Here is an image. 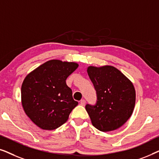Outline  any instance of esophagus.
<instances>
[{"instance_id":"1","label":"esophagus","mask_w":159,"mask_h":159,"mask_svg":"<svg viewBox=\"0 0 159 159\" xmlns=\"http://www.w3.org/2000/svg\"><path fill=\"white\" fill-rule=\"evenodd\" d=\"M85 103H86L85 100H84V99L81 100V101H80V104H81L82 106H84V105H85Z\"/></svg>"}]
</instances>
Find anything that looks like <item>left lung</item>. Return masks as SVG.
I'll use <instances>...</instances> for the list:
<instances>
[{
  "instance_id": "1",
  "label": "left lung",
  "mask_w": 159,
  "mask_h": 159,
  "mask_svg": "<svg viewBox=\"0 0 159 159\" xmlns=\"http://www.w3.org/2000/svg\"><path fill=\"white\" fill-rule=\"evenodd\" d=\"M87 71L98 98L96 105L85 106L93 125L102 132L121 127L132 116L135 106L133 83L118 69L109 65L90 66Z\"/></svg>"
}]
</instances>
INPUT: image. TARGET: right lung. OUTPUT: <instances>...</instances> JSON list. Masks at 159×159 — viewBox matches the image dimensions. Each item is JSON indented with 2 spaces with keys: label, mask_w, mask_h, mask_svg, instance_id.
<instances>
[{
  "label": "right lung",
  "mask_w": 159,
  "mask_h": 159,
  "mask_svg": "<svg viewBox=\"0 0 159 159\" xmlns=\"http://www.w3.org/2000/svg\"><path fill=\"white\" fill-rule=\"evenodd\" d=\"M78 66L76 62L53 59L25 77L21 88V104L27 116L40 129H57L77 106L66 80Z\"/></svg>",
  "instance_id": "add662e5"
}]
</instances>
